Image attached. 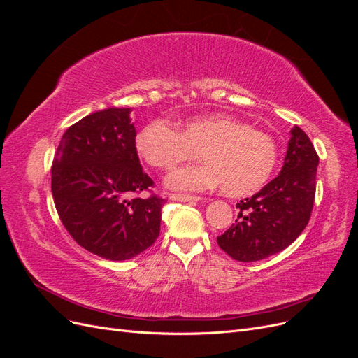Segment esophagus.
Segmentation results:
<instances>
[{
  "mask_svg": "<svg viewBox=\"0 0 358 358\" xmlns=\"http://www.w3.org/2000/svg\"><path fill=\"white\" fill-rule=\"evenodd\" d=\"M171 200L175 201H183V203H189V201H199L201 200L200 197L197 196H189V194H171L170 196Z\"/></svg>",
  "mask_w": 358,
  "mask_h": 358,
  "instance_id": "1",
  "label": "esophagus"
}]
</instances>
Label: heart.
I'll return each instance as SVG.
<instances>
[{
    "instance_id": "heart-1",
    "label": "heart",
    "mask_w": 358,
    "mask_h": 358,
    "mask_svg": "<svg viewBox=\"0 0 358 358\" xmlns=\"http://www.w3.org/2000/svg\"><path fill=\"white\" fill-rule=\"evenodd\" d=\"M136 150L148 166L171 170L199 150L203 162L178 169L166 185L179 191L222 188L230 197H246L262 189L278 164L272 136L227 113L191 116L176 122L146 124L136 136Z\"/></svg>"
}]
</instances>
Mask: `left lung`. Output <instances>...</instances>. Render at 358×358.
<instances>
[{
    "label": "left lung",
    "instance_id": "1",
    "mask_svg": "<svg viewBox=\"0 0 358 358\" xmlns=\"http://www.w3.org/2000/svg\"><path fill=\"white\" fill-rule=\"evenodd\" d=\"M289 133L282 170L251 199L237 203L236 224L216 239L237 262H258L284 251L309 222L320 159L301 128L292 127Z\"/></svg>",
    "mask_w": 358,
    "mask_h": 358
}]
</instances>
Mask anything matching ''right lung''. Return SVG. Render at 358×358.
Listing matches in <instances>:
<instances>
[{
  "mask_svg": "<svg viewBox=\"0 0 358 358\" xmlns=\"http://www.w3.org/2000/svg\"><path fill=\"white\" fill-rule=\"evenodd\" d=\"M131 109L94 112L64 133L52 166V196L73 239L90 252L124 262L159 234L157 196L133 197L154 185L140 166Z\"/></svg>",
  "mask_w": 358,
  "mask_h": 358,
  "instance_id": "add662e5",
  "label": "right lung"
}]
</instances>
